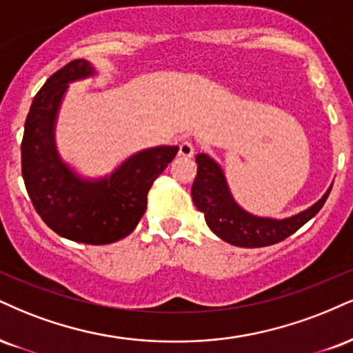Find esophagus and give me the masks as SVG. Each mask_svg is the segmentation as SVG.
Masks as SVG:
<instances>
[{
    "label": "esophagus",
    "instance_id": "34e87169",
    "mask_svg": "<svg viewBox=\"0 0 353 353\" xmlns=\"http://www.w3.org/2000/svg\"><path fill=\"white\" fill-rule=\"evenodd\" d=\"M194 152H195L194 144L190 141H182L179 144V156H181V158H184V159L194 158Z\"/></svg>",
    "mask_w": 353,
    "mask_h": 353
}]
</instances>
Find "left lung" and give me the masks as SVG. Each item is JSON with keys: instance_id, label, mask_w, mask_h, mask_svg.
<instances>
[{"instance_id": "obj_1", "label": "left lung", "mask_w": 353, "mask_h": 353, "mask_svg": "<svg viewBox=\"0 0 353 353\" xmlns=\"http://www.w3.org/2000/svg\"><path fill=\"white\" fill-rule=\"evenodd\" d=\"M197 176L192 184V201L202 212L209 228L219 239L243 248H260L288 239L317 214L329 197L327 192L311 207L286 219L258 217L236 203L227 177L217 161L209 154H197Z\"/></svg>"}]
</instances>
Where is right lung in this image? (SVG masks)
I'll use <instances>...</instances> for the list:
<instances>
[{
	"mask_svg": "<svg viewBox=\"0 0 353 353\" xmlns=\"http://www.w3.org/2000/svg\"><path fill=\"white\" fill-rule=\"evenodd\" d=\"M95 75L90 62L77 59L46 80L24 123L21 165L29 199L49 228L79 243L107 245L134 230L146 212L152 182L179 148H148L107 176H80L59 154L55 125L69 85Z\"/></svg>",
	"mask_w": 353,
	"mask_h": 353,
	"instance_id": "1",
	"label": "right lung"
}]
</instances>
